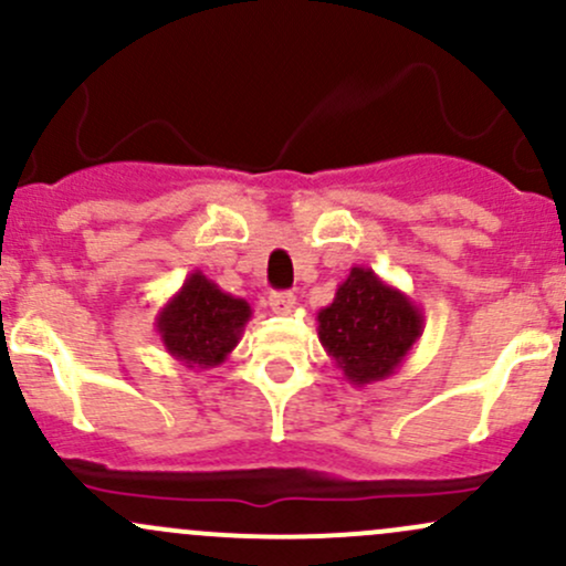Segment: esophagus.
Instances as JSON below:
<instances>
[{
    "label": "esophagus",
    "mask_w": 566,
    "mask_h": 566,
    "mask_svg": "<svg viewBox=\"0 0 566 566\" xmlns=\"http://www.w3.org/2000/svg\"><path fill=\"white\" fill-rule=\"evenodd\" d=\"M295 303H297V297L293 293H271L269 295L271 312H276V314H290L295 308Z\"/></svg>",
    "instance_id": "1"
}]
</instances>
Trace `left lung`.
<instances>
[{
  "label": "left lung",
  "instance_id": "left-lung-1",
  "mask_svg": "<svg viewBox=\"0 0 566 566\" xmlns=\"http://www.w3.org/2000/svg\"><path fill=\"white\" fill-rule=\"evenodd\" d=\"M421 331V308L363 265H354L335 290L331 306L316 314L319 344L354 387L392 376Z\"/></svg>",
  "mask_w": 566,
  "mask_h": 566
}]
</instances>
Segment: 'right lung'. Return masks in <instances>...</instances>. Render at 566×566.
Wrapping results in <instances>:
<instances>
[{"mask_svg": "<svg viewBox=\"0 0 566 566\" xmlns=\"http://www.w3.org/2000/svg\"><path fill=\"white\" fill-rule=\"evenodd\" d=\"M250 316L252 308L244 297L222 293L212 279L192 271L155 316V331L166 352L185 368L207 370L226 363Z\"/></svg>", "mask_w": 566, "mask_h": 566, "instance_id": "add662e5", "label": "right lung"}]
</instances>
